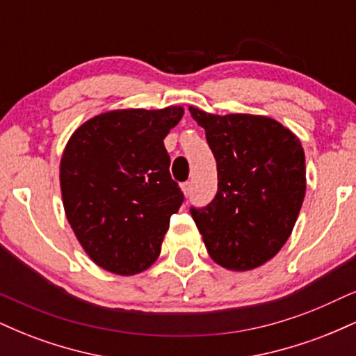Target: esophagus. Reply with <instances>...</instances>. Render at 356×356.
<instances>
[{"mask_svg":"<svg viewBox=\"0 0 356 356\" xmlns=\"http://www.w3.org/2000/svg\"><path fill=\"white\" fill-rule=\"evenodd\" d=\"M182 191H184V194L189 195L192 192V182H184L182 184Z\"/></svg>","mask_w":356,"mask_h":356,"instance_id":"obj_1","label":"esophagus"}]
</instances>
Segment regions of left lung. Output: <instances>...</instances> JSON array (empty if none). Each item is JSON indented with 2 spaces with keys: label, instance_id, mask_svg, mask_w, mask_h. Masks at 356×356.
<instances>
[{
  "label": "left lung",
  "instance_id": "1",
  "mask_svg": "<svg viewBox=\"0 0 356 356\" xmlns=\"http://www.w3.org/2000/svg\"><path fill=\"white\" fill-rule=\"evenodd\" d=\"M206 130L216 162L218 192L191 207L207 252L232 271L266 263L288 241L306 191L305 152L291 130L269 117L212 115L189 107Z\"/></svg>",
  "mask_w": 356,
  "mask_h": 356
}]
</instances>
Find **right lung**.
I'll list each match as a JSON object with an SVG mask.
<instances>
[{
    "mask_svg": "<svg viewBox=\"0 0 356 356\" xmlns=\"http://www.w3.org/2000/svg\"><path fill=\"white\" fill-rule=\"evenodd\" d=\"M181 107L113 110L70 137L60 164L65 214L100 268L122 276L150 268L184 194L170 177L164 138Z\"/></svg>",
    "mask_w": 356,
    "mask_h": 356,
    "instance_id": "obj_1",
    "label": "right lung"
}]
</instances>
